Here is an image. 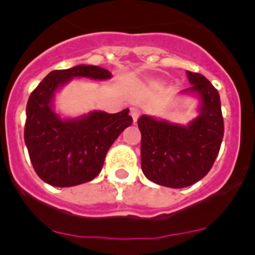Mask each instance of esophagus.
Here are the masks:
<instances>
[{"label":"esophagus","mask_w":255,"mask_h":255,"mask_svg":"<svg viewBox=\"0 0 255 255\" xmlns=\"http://www.w3.org/2000/svg\"><path fill=\"white\" fill-rule=\"evenodd\" d=\"M130 115H131V117L134 119V121H136V119H138L139 115H140V110H139V107H136V106L130 107Z\"/></svg>","instance_id":"1"}]
</instances>
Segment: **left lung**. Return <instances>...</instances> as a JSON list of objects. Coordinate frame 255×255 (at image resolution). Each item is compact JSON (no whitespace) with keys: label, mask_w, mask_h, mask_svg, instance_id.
I'll use <instances>...</instances> for the list:
<instances>
[{"label":"left lung","mask_w":255,"mask_h":255,"mask_svg":"<svg viewBox=\"0 0 255 255\" xmlns=\"http://www.w3.org/2000/svg\"><path fill=\"white\" fill-rule=\"evenodd\" d=\"M191 87L200 97L199 116L188 126L170 124L143 115L141 132L143 173L167 188H186L203 179L216 161L224 138V117L218 91L202 74L186 71Z\"/></svg>","instance_id":"1"}]
</instances>
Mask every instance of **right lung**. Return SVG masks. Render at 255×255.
Returning <instances> with one entry per match:
<instances>
[{"instance_id":"1","label":"right lung","mask_w":255,"mask_h":255,"mask_svg":"<svg viewBox=\"0 0 255 255\" xmlns=\"http://www.w3.org/2000/svg\"><path fill=\"white\" fill-rule=\"evenodd\" d=\"M73 78L106 80L111 73L93 65L53 70L31 92L26 105L24 140L38 176L58 188L88 182L101 172L106 154L117 136L132 124L129 110L117 114L91 112L61 120L52 111L56 89Z\"/></svg>"}]
</instances>
